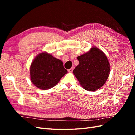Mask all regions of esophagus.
<instances>
[{
    "label": "esophagus",
    "mask_w": 135,
    "mask_h": 135,
    "mask_svg": "<svg viewBox=\"0 0 135 135\" xmlns=\"http://www.w3.org/2000/svg\"><path fill=\"white\" fill-rule=\"evenodd\" d=\"M74 67L73 66V67H71V68H70V69H69L68 71H69V73H71V72H73V70H74Z\"/></svg>",
    "instance_id": "obj_1"
}]
</instances>
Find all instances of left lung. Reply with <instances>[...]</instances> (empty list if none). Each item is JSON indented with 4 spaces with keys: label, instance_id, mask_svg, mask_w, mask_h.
Masks as SVG:
<instances>
[{
    "label": "left lung",
    "instance_id": "left-lung-1",
    "mask_svg": "<svg viewBox=\"0 0 135 135\" xmlns=\"http://www.w3.org/2000/svg\"><path fill=\"white\" fill-rule=\"evenodd\" d=\"M79 64L73 73L85 90L95 91L101 88L110 74L107 57L100 49L92 48L89 52L77 57Z\"/></svg>",
    "mask_w": 135,
    "mask_h": 135
}]
</instances>
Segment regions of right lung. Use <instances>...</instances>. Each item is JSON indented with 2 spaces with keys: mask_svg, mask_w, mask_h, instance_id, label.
<instances>
[{
  "mask_svg": "<svg viewBox=\"0 0 135 135\" xmlns=\"http://www.w3.org/2000/svg\"><path fill=\"white\" fill-rule=\"evenodd\" d=\"M30 71L32 83L43 90L54 87L68 73L62 61L47 52L40 53L36 57Z\"/></svg>",
  "mask_w": 135,
  "mask_h": 135,
  "instance_id": "right-lung-1",
  "label": "right lung"
}]
</instances>
